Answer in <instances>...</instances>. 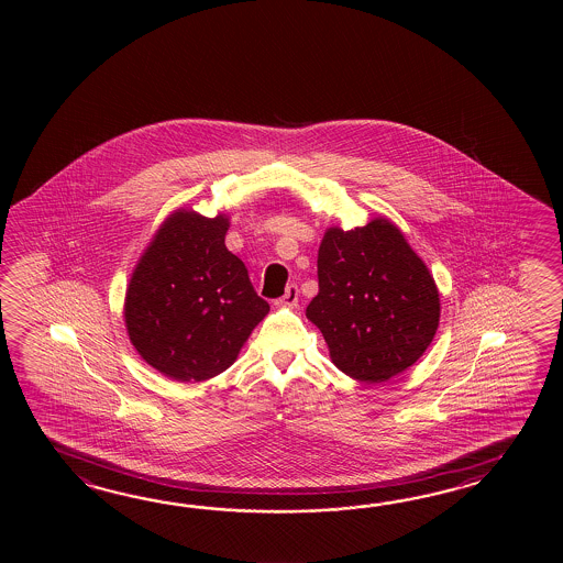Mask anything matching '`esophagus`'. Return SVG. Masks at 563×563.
I'll return each mask as SVG.
<instances>
[{
    "label": "esophagus",
    "instance_id": "obj_1",
    "mask_svg": "<svg viewBox=\"0 0 563 563\" xmlns=\"http://www.w3.org/2000/svg\"><path fill=\"white\" fill-rule=\"evenodd\" d=\"M298 286H289L282 298L276 299L277 308H296L298 306Z\"/></svg>",
    "mask_w": 563,
    "mask_h": 563
}]
</instances>
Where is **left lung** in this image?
Masks as SVG:
<instances>
[{
	"instance_id": "left-lung-1",
	"label": "left lung",
	"mask_w": 563,
	"mask_h": 563,
	"mask_svg": "<svg viewBox=\"0 0 563 563\" xmlns=\"http://www.w3.org/2000/svg\"><path fill=\"white\" fill-rule=\"evenodd\" d=\"M318 284L306 316L350 378L386 383L431 346L441 320L439 287L390 219L325 229Z\"/></svg>"
}]
</instances>
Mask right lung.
<instances>
[{
    "mask_svg": "<svg viewBox=\"0 0 563 563\" xmlns=\"http://www.w3.org/2000/svg\"><path fill=\"white\" fill-rule=\"evenodd\" d=\"M229 217L177 209L132 269L124 325L132 346L177 383H203L240 356L269 303L225 247Z\"/></svg>",
    "mask_w": 563,
    "mask_h": 563,
    "instance_id": "1",
    "label": "right lung"
}]
</instances>
